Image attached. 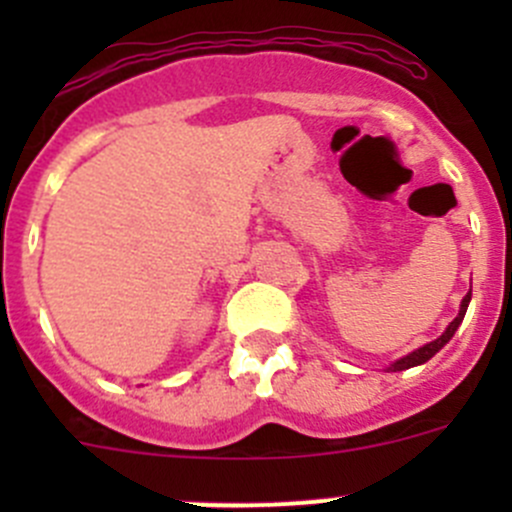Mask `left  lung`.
Wrapping results in <instances>:
<instances>
[{
    "label": "left lung",
    "mask_w": 512,
    "mask_h": 512,
    "mask_svg": "<svg viewBox=\"0 0 512 512\" xmlns=\"http://www.w3.org/2000/svg\"><path fill=\"white\" fill-rule=\"evenodd\" d=\"M468 302H471V292H468L466 297H463V302H461V309H458V317L453 319L451 324H448V329H446V332L441 334V337L436 339V342H428L426 347L416 349V352H411L409 356H404V359L394 361V364H391L389 369H391V371H404V369H411V366H418V364H423V361H428V359H431V356L436 354L438 349L443 347V344H448V342H451V337H453V334H456L458 324H461V322H463V317H466Z\"/></svg>",
    "instance_id": "8db88e82"
}]
</instances>
